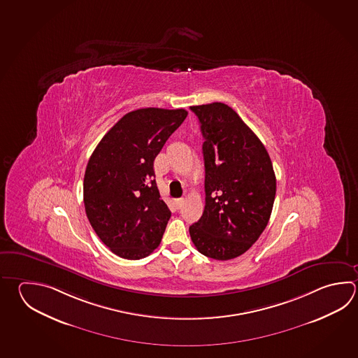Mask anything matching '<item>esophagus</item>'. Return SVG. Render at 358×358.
Here are the masks:
<instances>
[{"label": "esophagus", "mask_w": 358, "mask_h": 358, "mask_svg": "<svg viewBox=\"0 0 358 358\" xmlns=\"http://www.w3.org/2000/svg\"><path fill=\"white\" fill-rule=\"evenodd\" d=\"M183 203H185V200H183V199H177L175 201L177 209H181V208H182Z\"/></svg>", "instance_id": "1"}]
</instances>
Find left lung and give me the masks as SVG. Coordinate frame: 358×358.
<instances>
[{
  "instance_id": "obj_1",
  "label": "left lung",
  "mask_w": 358,
  "mask_h": 358,
  "mask_svg": "<svg viewBox=\"0 0 358 358\" xmlns=\"http://www.w3.org/2000/svg\"><path fill=\"white\" fill-rule=\"evenodd\" d=\"M203 136L205 209L189 227L197 250L228 261L262 234L276 196V176L262 142L222 102L191 106Z\"/></svg>"
}]
</instances>
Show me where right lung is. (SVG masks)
Segmentation results:
<instances>
[{"mask_svg":"<svg viewBox=\"0 0 358 358\" xmlns=\"http://www.w3.org/2000/svg\"><path fill=\"white\" fill-rule=\"evenodd\" d=\"M187 116L185 108H139L97 144L85 172L83 203L94 233L116 256L141 259L159 245L171 211L153 162Z\"/></svg>","mask_w":358,"mask_h":358,"instance_id":"1","label":"right lung"}]
</instances>
